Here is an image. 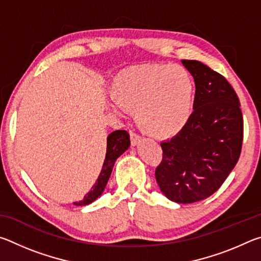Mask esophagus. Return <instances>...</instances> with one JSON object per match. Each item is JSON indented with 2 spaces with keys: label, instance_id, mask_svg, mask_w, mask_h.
<instances>
[{
  "label": "esophagus",
  "instance_id": "1",
  "mask_svg": "<svg viewBox=\"0 0 261 261\" xmlns=\"http://www.w3.org/2000/svg\"><path fill=\"white\" fill-rule=\"evenodd\" d=\"M130 138H131V145L132 146H136L141 141V137L136 134V132H130Z\"/></svg>",
  "mask_w": 261,
  "mask_h": 261
}]
</instances>
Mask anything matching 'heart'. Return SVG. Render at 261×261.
I'll return each mask as SVG.
<instances>
[{
  "instance_id": "1",
  "label": "heart",
  "mask_w": 261,
  "mask_h": 261,
  "mask_svg": "<svg viewBox=\"0 0 261 261\" xmlns=\"http://www.w3.org/2000/svg\"><path fill=\"white\" fill-rule=\"evenodd\" d=\"M112 109L135 110L137 124L155 138H170L188 124L193 112L194 85L180 65H132L121 70L110 85Z\"/></svg>"
}]
</instances>
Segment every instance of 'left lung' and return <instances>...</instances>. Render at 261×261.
<instances>
[{"mask_svg": "<svg viewBox=\"0 0 261 261\" xmlns=\"http://www.w3.org/2000/svg\"><path fill=\"white\" fill-rule=\"evenodd\" d=\"M196 84L193 113L182 131L162 141L155 170L161 192L177 204L212 196L241 155L243 116L240 100L227 79L204 63L183 60Z\"/></svg>", "mask_w": 261, "mask_h": 261, "instance_id": "8db88e82", "label": "left lung"}]
</instances>
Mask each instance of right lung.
<instances>
[{"instance_id":"right-lung-1","label":"right lung","mask_w":261,"mask_h":261,"mask_svg":"<svg viewBox=\"0 0 261 261\" xmlns=\"http://www.w3.org/2000/svg\"><path fill=\"white\" fill-rule=\"evenodd\" d=\"M130 147V136L125 130H116L107 137V152H106V158L103 161L102 169L100 171V175L96 182L92 187L91 191H88L84 199L81 201L73 202L76 206H86L102 194L103 190L107 185L110 174L113 171V167L115 161L117 160L118 156H121L127 148Z\"/></svg>"}]
</instances>
